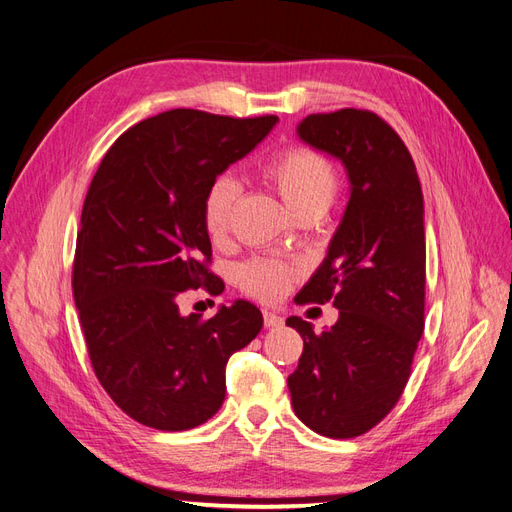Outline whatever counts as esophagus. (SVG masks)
<instances>
[{
	"instance_id": "obj_1",
	"label": "esophagus",
	"mask_w": 512,
	"mask_h": 512,
	"mask_svg": "<svg viewBox=\"0 0 512 512\" xmlns=\"http://www.w3.org/2000/svg\"><path fill=\"white\" fill-rule=\"evenodd\" d=\"M280 323H283V317L274 315V312H270V310H263V325H266V327H278Z\"/></svg>"
}]
</instances>
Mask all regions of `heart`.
<instances>
[{
	"label": "heart",
	"instance_id": "1",
	"mask_svg": "<svg viewBox=\"0 0 512 512\" xmlns=\"http://www.w3.org/2000/svg\"><path fill=\"white\" fill-rule=\"evenodd\" d=\"M261 176L293 212L323 214L338 193V174L327 157L306 146H291L261 166ZM240 187L232 176H217L204 195L202 217L212 240H223L232 227ZM291 270L272 259H253L240 268L242 289L261 302H276L287 293Z\"/></svg>",
	"mask_w": 512,
	"mask_h": 512
}]
</instances>
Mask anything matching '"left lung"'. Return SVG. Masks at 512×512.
<instances>
[{
	"label": "left lung",
	"mask_w": 512,
	"mask_h": 512,
	"mask_svg": "<svg viewBox=\"0 0 512 512\" xmlns=\"http://www.w3.org/2000/svg\"><path fill=\"white\" fill-rule=\"evenodd\" d=\"M298 136L340 159L351 197L300 293L304 304L332 302L338 321L317 334L308 321L287 319L304 338L287 385L295 415L312 432L355 438L398 404L423 334V193L406 144L370 110L310 114Z\"/></svg>",
	"instance_id": "1"
}]
</instances>
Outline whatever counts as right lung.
Masks as SVG:
<instances>
[{"instance_id":"add662e5","label":"right lung","mask_w":512,"mask_h":512,"mask_svg":"<svg viewBox=\"0 0 512 512\" xmlns=\"http://www.w3.org/2000/svg\"><path fill=\"white\" fill-rule=\"evenodd\" d=\"M278 117L176 108L129 127L97 168L76 238L72 289L97 381L125 415L161 432L206 423L225 400L227 359L263 325L236 300L212 319L178 298L223 293L202 204L208 185L266 138Z\"/></svg>"}]
</instances>
